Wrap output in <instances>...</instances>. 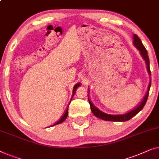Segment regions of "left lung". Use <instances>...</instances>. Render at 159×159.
<instances>
[{"mask_svg": "<svg viewBox=\"0 0 159 159\" xmlns=\"http://www.w3.org/2000/svg\"><path fill=\"white\" fill-rule=\"evenodd\" d=\"M133 37V45L135 46L138 50H139L140 55H141L142 57L143 58V60H145V62H146L148 73L149 75H151L149 58H148V55L147 50H146V48H145L141 40L140 39V38L138 37L137 35L134 34ZM151 80H150L148 86V90H147L146 94L145 95L144 98L142 99L141 102H140V104H138V106L136 107L135 109H132L131 111H128V112L124 114V115H109V114L105 113V112H104V111H101L100 109H98L92 102H91V101L90 100V98H89V94H88V100H89V104H90L91 110L93 112V115L96 116V117L98 118H100V119H102L103 120H106V121H112V122L127 121V120H130L132 117H133L134 116L137 115V114L139 112L140 110H142V109L143 108V107L145 106V104H146V103L147 102L148 97L149 90H150V88H151ZM88 92H89V90H88Z\"/></svg>", "mask_w": 159, "mask_h": 159, "instance_id": "1", "label": "left lung"}]
</instances>
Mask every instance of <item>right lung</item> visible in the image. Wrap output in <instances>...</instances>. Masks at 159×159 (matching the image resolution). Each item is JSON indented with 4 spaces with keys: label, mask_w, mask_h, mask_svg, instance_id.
Masks as SVG:
<instances>
[{
    "label": "right lung",
    "mask_w": 159,
    "mask_h": 159,
    "mask_svg": "<svg viewBox=\"0 0 159 159\" xmlns=\"http://www.w3.org/2000/svg\"><path fill=\"white\" fill-rule=\"evenodd\" d=\"M80 83H79V84H76L74 86H73V96H72V97H71V99H70V102H71V100H72V98H73V96H74V94H75V91H76V89L78 88V87H79L80 86ZM68 107H69V105L68 106V108H67V109H66V112L64 113V115L62 116V117L60 118V119L58 120V121L56 122V123H55L54 125H51V127L52 126H55V125H58V124H60V123H62V122H64L65 120H66V119L67 118V117H68Z\"/></svg>",
    "instance_id": "add662e5"
}]
</instances>
